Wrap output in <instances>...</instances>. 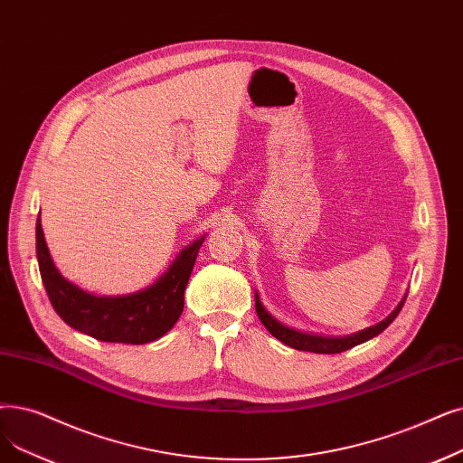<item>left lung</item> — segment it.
Returning a JSON list of instances; mask_svg holds the SVG:
<instances>
[{"mask_svg": "<svg viewBox=\"0 0 463 463\" xmlns=\"http://www.w3.org/2000/svg\"><path fill=\"white\" fill-rule=\"evenodd\" d=\"M407 295L409 291L403 295V298L399 300V305L392 310V314L378 321V324L364 329V331H357V333H352V335H346V336H324V335H314V333H305V331H297L293 327H288L284 324H279V321L267 312V308L263 307V303H260L259 298V293L255 291V310H257V316L259 319L263 321V326L269 329V333L272 336H276L279 343L288 345L289 348H295V350H303V352H314V354H340V352H346L357 345H364L367 343V340H371L373 336L380 335L382 331H384L392 321L397 317V314L401 312V308H403L405 300H407Z\"/></svg>", "mask_w": 463, "mask_h": 463, "instance_id": "left-lung-1", "label": "left lung"}]
</instances>
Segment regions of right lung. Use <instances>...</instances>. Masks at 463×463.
Returning a JSON list of instances; mask_svg holds the SVG:
<instances>
[{
    "instance_id": "1",
    "label": "right lung",
    "mask_w": 463,
    "mask_h": 463,
    "mask_svg": "<svg viewBox=\"0 0 463 463\" xmlns=\"http://www.w3.org/2000/svg\"><path fill=\"white\" fill-rule=\"evenodd\" d=\"M204 238L179 251L155 284L117 297L92 295L60 274L45 242L42 217L35 225V251L51 305L70 327L104 343L147 345L165 336L182 316L187 281Z\"/></svg>"
}]
</instances>
